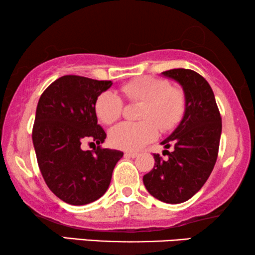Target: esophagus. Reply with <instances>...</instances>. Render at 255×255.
Segmentation results:
<instances>
[{
	"label": "esophagus",
	"instance_id": "1",
	"mask_svg": "<svg viewBox=\"0 0 255 255\" xmlns=\"http://www.w3.org/2000/svg\"><path fill=\"white\" fill-rule=\"evenodd\" d=\"M139 154L138 152H125V155L128 156V158H135Z\"/></svg>",
	"mask_w": 255,
	"mask_h": 255
}]
</instances>
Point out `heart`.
Instances as JSON below:
<instances>
[{
    "mask_svg": "<svg viewBox=\"0 0 255 255\" xmlns=\"http://www.w3.org/2000/svg\"><path fill=\"white\" fill-rule=\"evenodd\" d=\"M122 93L131 102H141L138 123L117 124L109 132L110 142L115 147L134 151L154 140L162 131L176 127L186 113V95L177 87H170L167 80L142 76L122 86ZM123 100L116 92L101 93L95 102V113L104 124H111L121 117Z\"/></svg>",
    "mask_w": 255,
    "mask_h": 255,
    "instance_id": "heart-1",
    "label": "heart"
}]
</instances>
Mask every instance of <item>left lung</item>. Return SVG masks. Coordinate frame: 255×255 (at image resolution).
<instances>
[{
    "label": "left lung",
    "mask_w": 255,
    "mask_h": 255,
    "mask_svg": "<svg viewBox=\"0 0 255 255\" xmlns=\"http://www.w3.org/2000/svg\"><path fill=\"white\" fill-rule=\"evenodd\" d=\"M182 87L186 113L177 128L161 141L168 158L154 154V167L142 177L146 189L165 203L177 204L194 196L207 182L217 160L222 118L214 92L203 76L191 69L162 72Z\"/></svg>",
    "instance_id": "8db88e82"
}]
</instances>
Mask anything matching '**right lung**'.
<instances>
[{"label":"right lung","instance_id":"obj_1","mask_svg":"<svg viewBox=\"0 0 255 255\" xmlns=\"http://www.w3.org/2000/svg\"><path fill=\"white\" fill-rule=\"evenodd\" d=\"M111 85L65 75L51 83L38 102L32 130L38 166L52 193L68 204L85 205L103 196L123 156L117 149L101 147L107 134L97 124L95 102ZM87 138L97 142L93 151L81 148Z\"/></svg>","mask_w":255,"mask_h":255}]
</instances>
